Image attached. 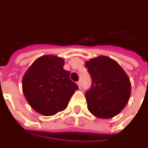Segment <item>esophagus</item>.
Returning <instances> with one entry per match:
<instances>
[{
    "label": "esophagus",
    "instance_id": "obj_1",
    "mask_svg": "<svg viewBox=\"0 0 148 148\" xmlns=\"http://www.w3.org/2000/svg\"><path fill=\"white\" fill-rule=\"evenodd\" d=\"M77 84L78 85L79 88H82V84H81V82H77Z\"/></svg>",
    "mask_w": 148,
    "mask_h": 148
}]
</instances>
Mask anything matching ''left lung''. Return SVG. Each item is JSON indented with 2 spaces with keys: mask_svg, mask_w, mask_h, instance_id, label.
<instances>
[{
  "mask_svg": "<svg viewBox=\"0 0 148 148\" xmlns=\"http://www.w3.org/2000/svg\"><path fill=\"white\" fill-rule=\"evenodd\" d=\"M92 77L85 93L89 112L101 119L116 116L126 106L131 93L129 77L114 60L99 56L85 62Z\"/></svg>",
  "mask_w": 148,
  "mask_h": 148,
  "instance_id": "obj_1",
  "label": "left lung"
}]
</instances>
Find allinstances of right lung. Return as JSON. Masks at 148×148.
<instances>
[{
    "label": "right lung",
    "mask_w": 148,
    "mask_h": 148,
    "mask_svg": "<svg viewBox=\"0 0 148 148\" xmlns=\"http://www.w3.org/2000/svg\"><path fill=\"white\" fill-rule=\"evenodd\" d=\"M64 59L45 55L32 63L22 78L23 93L32 109L43 116H53L66 109L78 87L64 69Z\"/></svg>",
    "instance_id": "1"
}]
</instances>
